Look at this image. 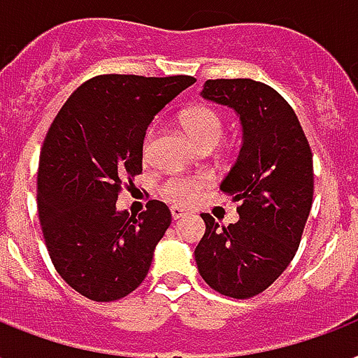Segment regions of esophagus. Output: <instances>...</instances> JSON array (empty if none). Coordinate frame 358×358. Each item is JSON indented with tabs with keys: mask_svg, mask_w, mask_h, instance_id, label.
<instances>
[{
	"mask_svg": "<svg viewBox=\"0 0 358 358\" xmlns=\"http://www.w3.org/2000/svg\"><path fill=\"white\" fill-rule=\"evenodd\" d=\"M188 213L185 209H181V207H171V218L173 220H179V218H185L187 217Z\"/></svg>",
	"mask_w": 358,
	"mask_h": 358,
	"instance_id": "1",
	"label": "esophagus"
}]
</instances>
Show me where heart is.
Instances as JSON below:
<instances>
[{"instance_id": "1", "label": "heart", "mask_w": 358, "mask_h": 358, "mask_svg": "<svg viewBox=\"0 0 358 358\" xmlns=\"http://www.w3.org/2000/svg\"><path fill=\"white\" fill-rule=\"evenodd\" d=\"M181 127L185 134L190 138L194 145L198 149L215 148L224 136V117L222 113L207 104L188 108L181 115ZM153 140V129L149 130L145 140H143V157H149V145ZM205 185V179L199 176L192 177H171L162 185V194L166 198L176 201V203H187L188 199L198 192Z\"/></svg>"}]
</instances>
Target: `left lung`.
Masks as SVG:
<instances>
[{"instance_id": "1", "label": "left lung", "mask_w": 358, "mask_h": 358, "mask_svg": "<svg viewBox=\"0 0 358 358\" xmlns=\"http://www.w3.org/2000/svg\"><path fill=\"white\" fill-rule=\"evenodd\" d=\"M201 96L231 108L241 119L239 157L220 182L239 203V220L218 226L203 213L205 235L194 256L213 289L250 299L295 257L314 198L312 151L293 108L262 82L207 80Z\"/></svg>"}]
</instances>
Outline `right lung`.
<instances>
[{"instance_id":"obj_1","label":"right lung","mask_w":358,"mask_h":358,"mask_svg":"<svg viewBox=\"0 0 358 358\" xmlns=\"http://www.w3.org/2000/svg\"><path fill=\"white\" fill-rule=\"evenodd\" d=\"M194 82L102 74L80 85L50 124L38 159V218L55 271L80 295L117 301L148 276L170 209L151 199L130 217L115 201L123 181L141 173L149 123Z\"/></svg>"}]
</instances>
